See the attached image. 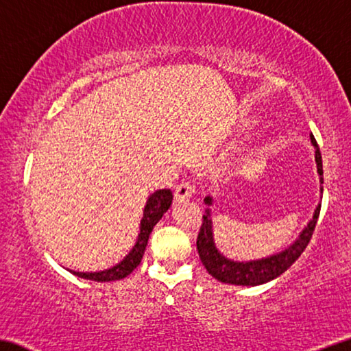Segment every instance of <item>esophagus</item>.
<instances>
[{
    "mask_svg": "<svg viewBox=\"0 0 351 351\" xmlns=\"http://www.w3.org/2000/svg\"><path fill=\"white\" fill-rule=\"evenodd\" d=\"M193 192H195V184H193V182H191V181H182V182H180V184L176 186L175 195H176V198H180V200H182V198L192 197Z\"/></svg>",
    "mask_w": 351,
    "mask_h": 351,
    "instance_id": "34e87169",
    "label": "esophagus"
}]
</instances>
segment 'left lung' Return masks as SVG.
<instances>
[{
	"label": "left lung",
	"instance_id": "1",
	"mask_svg": "<svg viewBox=\"0 0 351 351\" xmlns=\"http://www.w3.org/2000/svg\"><path fill=\"white\" fill-rule=\"evenodd\" d=\"M311 142L315 146V162H317V171L320 175V182L323 184V164H322V154L318 149L317 140L311 134ZM323 192V187H320ZM205 203L208 206L213 205V198L206 197ZM320 208L318 205L311 222L307 227L302 230L300 238L293 243L290 247L282 250L279 254L269 255L266 258L260 260H250V261H233L223 257L219 252L216 244H214L213 238V222H211V209H206V214H203V221L200 232L197 237V250L200 255V260L206 271L211 274L214 279L223 282V284L232 285H261L266 282L276 279L282 273H285L295 261L300 258V255L304 252V249L309 244L313 230L317 226V219L320 216Z\"/></svg>",
	"mask_w": 351,
	"mask_h": 351
}]
</instances>
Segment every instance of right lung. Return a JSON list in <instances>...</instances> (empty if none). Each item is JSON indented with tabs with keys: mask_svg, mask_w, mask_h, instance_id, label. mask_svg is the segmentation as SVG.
I'll return each mask as SVG.
<instances>
[{
	"mask_svg": "<svg viewBox=\"0 0 351 351\" xmlns=\"http://www.w3.org/2000/svg\"><path fill=\"white\" fill-rule=\"evenodd\" d=\"M171 200H173V193L170 189H159L154 193H151L146 206L143 209V217L140 222V233L137 238V243L132 247V250L125 255V257L119 261L118 265H114L113 268L97 271V273H78V271H71L72 274H75L82 279L88 280H96V282H110V280H119L128 277L132 271L140 265V261L143 258L145 249L148 245L149 234L153 232L156 223H158L164 213L170 208Z\"/></svg>",
	"mask_w": 351,
	"mask_h": 351,
	"instance_id": "1",
	"label": "right lung"
}]
</instances>
